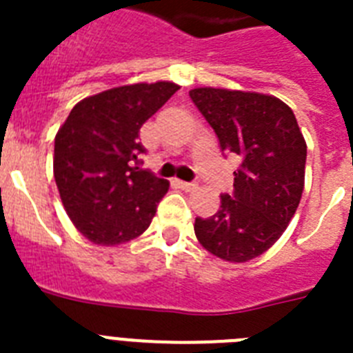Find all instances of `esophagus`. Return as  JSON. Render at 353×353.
I'll return each instance as SVG.
<instances>
[{
	"label": "esophagus",
	"mask_w": 353,
	"mask_h": 353,
	"mask_svg": "<svg viewBox=\"0 0 353 353\" xmlns=\"http://www.w3.org/2000/svg\"><path fill=\"white\" fill-rule=\"evenodd\" d=\"M176 185L179 188H183V190H187V192H190V190H196V188H198V185H196V183L181 181V179H176Z\"/></svg>",
	"instance_id": "1"
}]
</instances>
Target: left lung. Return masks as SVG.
I'll return each instance as SVG.
<instances>
[{"instance_id": "left-lung-1", "label": "left lung", "mask_w": 353, "mask_h": 353, "mask_svg": "<svg viewBox=\"0 0 353 353\" xmlns=\"http://www.w3.org/2000/svg\"><path fill=\"white\" fill-rule=\"evenodd\" d=\"M221 152L241 157L234 190L210 218H196L199 243L227 262H247L279 240L304 190L306 141L290 106L276 97L198 88L190 91Z\"/></svg>"}]
</instances>
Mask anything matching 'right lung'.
Returning a JSON list of instances; mask_svg holds the SVG:
<instances>
[{
    "label": "right lung",
    "mask_w": 353,
    "mask_h": 353,
    "mask_svg": "<svg viewBox=\"0 0 353 353\" xmlns=\"http://www.w3.org/2000/svg\"><path fill=\"white\" fill-rule=\"evenodd\" d=\"M179 85L132 84L88 97L54 137V181L63 209L97 245L143 234L170 183L139 166V130Z\"/></svg>",
    "instance_id": "right-lung-1"
}]
</instances>
